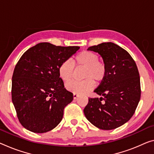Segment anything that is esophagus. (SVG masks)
I'll use <instances>...</instances> for the list:
<instances>
[{
  "mask_svg": "<svg viewBox=\"0 0 154 154\" xmlns=\"http://www.w3.org/2000/svg\"><path fill=\"white\" fill-rule=\"evenodd\" d=\"M73 96H74V99H76L79 96L77 94H74V95H73Z\"/></svg>",
  "mask_w": 154,
  "mask_h": 154,
  "instance_id": "1",
  "label": "esophagus"
}]
</instances>
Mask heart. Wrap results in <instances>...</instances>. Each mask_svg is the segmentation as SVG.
Listing matches in <instances>:
<instances>
[{
  "label": "heart",
  "mask_w": 154,
  "mask_h": 154,
  "mask_svg": "<svg viewBox=\"0 0 154 154\" xmlns=\"http://www.w3.org/2000/svg\"><path fill=\"white\" fill-rule=\"evenodd\" d=\"M74 66L83 68L82 81H71L66 84V89L74 94H84L94 88V81L99 83L105 79L107 72L106 64L99 60L98 54L91 51H82L73 58L63 61L58 68V74L64 81H69L73 78Z\"/></svg>",
  "instance_id": "1"
}]
</instances>
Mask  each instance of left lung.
<instances>
[{
	"instance_id": "obj_1",
	"label": "left lung",
	"mask_w": 154,
	"mask_h": 154,
	"mask_svg": "<svg viewBox=\"0 0 154 154\" xmlns=\"http://www.w3.org/2000/svg\"><path fill=\"white\" fill-rule=\"evenodd\" d=\"M87 49L100 54L107 72L94 90L102 97L89 98L84 109L85 117L100 129L118 128L132 117L140 101L138 67L130 54L113 42H103Z\"/></svg>"
}]
</instances>
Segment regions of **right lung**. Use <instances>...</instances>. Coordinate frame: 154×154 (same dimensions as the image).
Listing matches in <instances>:
<instances>
[{
	"mask_svg": "<svg viewBox=\"0 0 154 154\" xmlns=\"http://www.w3.org/2000/svg\"><path fill=\"white\" fill-rule=\"evenodd\" d=\"M80 49L41 42L23 54L14 68L11 100L20 124L34 133H45L60 123L64 109L73 100L64 88L58 68Z\"/></svg>",
	"mask_w": 154,
	"mask_h": 154,
	"instance_id": "1",
	"label": "right lung"
}]
</instances>
